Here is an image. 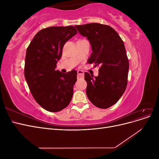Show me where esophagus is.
Segmentation results:
<instances>
[{"label": "esophagus", "instance_id": "34e87169", "mask_svg": "<svg viewBox=\"0 0 159 159\" xmlns=\"http://www.w3.org/2000/svg\"><path fill=\"white\" fill-rule=\"evenodd\" d=\"M84 72L81 70H78V78H84Z\"/></svg>", "mask_w": 159, "mask_h": 159}]
</instances>
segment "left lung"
Segmentation results:
<instances>
[{
  "label": "left lung",
  "instance_id": "8db88e82",
  "mask_svg": "<svg viewBox=\"0 0 159 159\" xmlns=\"http://www.w3.org/2000/svg\"><path fill=\"white\" fill-rule=\"evenodd\" d=\"M75 28L91 46L88 63L100 66L98 76L85 73L86 94L95 106L109 108L117 102L127 88L129 64L124 43L117 32L107 25L90 23Z\"/></svg>",
  "mask_w": 159,
  "mask_h": 159
}]
</instances>
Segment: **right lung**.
<instances>
[{
	"mask_svg": "<svg viewBox=\"0 0 159 159\" xmlns=\"http://www.w3.org/2000/svg\"><path fill=\"white\" fill-rule=\"evenodd\" d=\"M77 34L72 26H52L38 32L26 50L25 77L36 102L50 112L70 103L77 81L76 70H55L65 43Z\"/></svg>",
	"mask_w": 159,
	"mask_h": 159,
	"instance_id": "add662e5",
	"label": "right lung"
}]
</instances>
